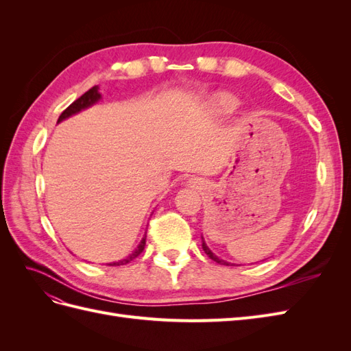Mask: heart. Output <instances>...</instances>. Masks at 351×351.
<instances>
[{
	"mask_svg": "<svg viewBox=\"0 0 351 351\" xmlns=\"http://www.w3.org/2000/svg\"><path fill=\"white\" fill-rule=\"evenodd\" d=\"M237 107H239L237 98H234L230 93H218L214 98V110L221 115H227L234 111Z\"/></svg>",
	"mask_w": 351,
	"mask_h": 351,
	"instance_id": "b5f03b06",
	"label": "heart"
}]
</instances>
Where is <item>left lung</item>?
<instances>
[{
    "label": "left lung",
    "mask_w": 351,
    "mask_h": 351,
    "mask_svg": "<svg viewBox=\"0 0 351 351\" xmlns=\"http://www.w3.org/2000/svg\"><path fill=\"white\" fill-rule=\"evenodd\" d=\"M202 240H204V239H202ZM202 247H204V250H205V253L208 254V256L212 259V261H215L217 263H221V265H227V267H228V265H231V263H228V262H226V261H222V259H219L218 256H215V254L214 253H212L210 250H209V247L206 246V244H205V241H202Z\"/></svg>",
    "instance_id": "8db88e82"
}]
</instances>
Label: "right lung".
I'll list each match as a JSON object with an SVG mask.
<instances>
[{
    "label": "right lung",
    "mask_w": 351,
    "mask_h": 351,
    "mask_svg": "<svg viewBox=\"0 0 351 351\" xmlns=\"http://www.w3.org/2000/svg\"><path fill=\"white\" fill-rule=\"evenodd\" d=\"M99 99H101V93L98 92V86H93V88L89 89L88 92H84L80 98H77L71 105H69V107H67L64 111L61 112V115L58 117V123L62 121V120L69 119V117H71V115H74V114L80 112L82 110H86V108H89V107H92V105H93L95 102H98ZM145 244H146V236L142 239V241H141L139 246H137V249H136L134 252H132V254H129V256H127L125 259L119 261V262H112V263H108V265H110V267H120V265L129 263L130 261H133L134 258L139 256V254L143 252Z\"/></svg>",
    "instance_id": "obj_1"
}]
</instances>
